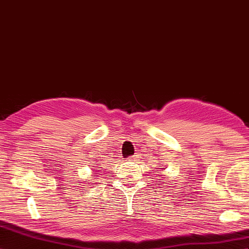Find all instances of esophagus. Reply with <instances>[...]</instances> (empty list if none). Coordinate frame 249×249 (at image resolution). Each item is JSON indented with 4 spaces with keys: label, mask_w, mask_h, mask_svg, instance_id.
Wrapping results in <instances>:
<instances>
[{
    "label": "esophagus",
    "mask_w": 249,
    "mask_h": 249,
    "mask_svg": "<svg viewBox=\"0 0 249 249\" xmlns=\"http://www.w3.org/2000/svg\"><path fill=\"white\" fill-rule=\"evenodd\" d=\"M129 159H130V160H132V161H135L136 159H138V155H133V156L129 157Z\"/></svg>",
    "instance_id": "obj_1"
}]
</instances>
